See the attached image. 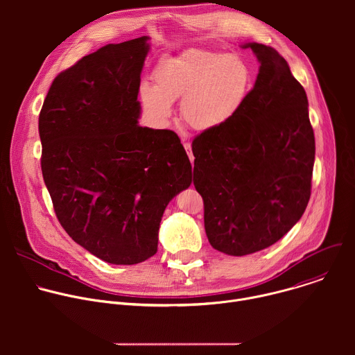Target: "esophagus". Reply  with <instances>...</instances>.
<instances>
[{"label": "esophagus", "instance_id": "obj_1", "mask_svg": "<svg viewBox=\"0 0 355 355\" xmlns=\"http://www.w3.org/2000/svg\"><path fill=\"white\" fill-rule=\"evenodd\" d=\"M184 148L187 150V155H188V157H189L191 163H193V155H192V150H191V143L184 141Z\"/></svg>", "mask_w": 355, "mask_h": 355}]
</instances>
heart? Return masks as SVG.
Here are the masks:
<instances>
[{
    "instance_id": "obj_1",
    "label": "heart",
    "mask_w": 355,
    "mask_h": 355,
    "mask_svg": "<svg viewBox=\"0 0 355 355\" xmlns=\"http://www.w3.org/2000/svg\"><path fill=\"white\" fill-rule=\"evenodd\" d=\"M252 73L240 56L205 50H187L155 71V87L141 85V101L157 122L166 123L173 103L181 99V118L195 130L226 125L243 108L251 89Z\"/></svg>"
}]
</instances>
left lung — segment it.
I'll return each instance as SVG.
<instances>
[{
    "instance_id": "8db88e82",
    "label": "left lung",
    "mask_w": 355,
    "mask_h": 355,
    "mask_svg": "<svg viewBox=\"0 0 355 355\" xmlns=\"http://www.w3.org/2000/svg\"><path fill=\"white\" fill-rule=\"evenodd\" d=\"M241 47L260 62L254 87L232 121L192 140L208 240L237 257L272 245L302 218L315 163L305 89L275 49Z\"/></svg>"
}]
</instances>
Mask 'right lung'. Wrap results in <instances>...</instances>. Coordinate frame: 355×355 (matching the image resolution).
<instances>
[{"instance_id":"1","label":"right lung","mask_w":355,"mask_h":355,"mask_svg":"<svg viewBox=\"0 0 355 355\" xmlns=\"http://www.w3.org/2000/svg\"><path fill=\"white\" fill-rule=\"evenodd\" d=\"M147 40L110 43L62 71L39 115L42 174L60 225L116 266L156 254L166 207L192 182L177 133L139 126Z\"/></svg>"}]
</instances>
